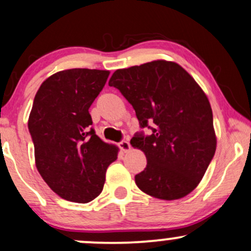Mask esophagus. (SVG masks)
I'll use <instances>...</instances> for the list:
<instances>
[{
    "label": "esophagus",
    "mask_w": 251,
    "mask_h": 251,
    "mask_svg": "<svg viewBox=\"0 0 251 251\" xmlns=\"http://www.w3.org/2000/svg\"><path fill=\"white\" fill-rule=\"evenodd\" d=\"M119 148H120L121 150H123L124 152H127L131 150V146H130V142L128 141H125V139H123V141L119 143Z\"/></svg>",
    "instance_id": "obj_1"
}]
</instances>
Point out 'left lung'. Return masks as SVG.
Instances as JSON below:
<instances>
[{"label": "left lung", "mask_w": 251, "mask_h": 251, "mask_svg": "<svg viewBox=\"0 0 251 251\" xmlns=\"http://www.w3.org/2000/svg\"><path fill=\"white\" fill-rule=\"evenodd\" d=\"M108 84L132 105L141 128L151 130L131 139L148 161L134 176L137 186L167 201L190 194L216 149L212 108L199 84L178 63L165 60L115 71Z\"/></svg>", "instance_id": "obj_1"}]
</instances>
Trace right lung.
I'll return each mask as SVG.
<instances>
[{"label": "right lung", "mask_w": 251, "mask_h": 251, "mask_svg": "<svg viewBox=\"0 0 251 251\" xmlns=\"http://www.w3.org/2000/svg\"><path fill=\"white\" fill-rule=\"evenodd\" d=\"M108 71L72 68L42 83L33 100L28 131L42 178L63 200L88 203L101 194L118 148L91 127L89 108L103 89Z\"/></svg>", "instance_id": "obj_1"}]
</instances>
